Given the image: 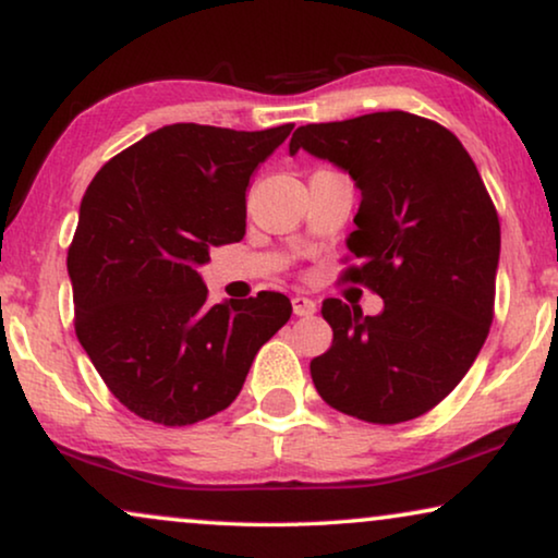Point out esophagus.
I'll return each instance as SVG.
<instances>
[{
    "instance_id": "34e87169",
    "label": "esophagus",
    "mask_w": 558,
    "mask_h": 558,
    "mask_svg": "<svg viewBox=\"0 0 558 558\" xmlns=\"http://www.w3.org/2000/svg\"><path fill=\"white\" fill-rule=\"evenodd\" d=\"M293 314L295 316L316 314V301L308 299V295H293Z\"/></svg>"
}]
</instances>
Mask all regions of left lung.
<instances>
[{
	"label": "left lung",
	"instance_id": "8db88e82",
	"mask_svg": "<svg viewBox=\"0 0 558 558\" xmlns=\"http://www.w3.org/2000/svg\"><path fill=\"white\" fill-rule=\"evenodd\" d=\"M362 193L347 278L383 299L377 316L326 299L329 352L311 360L326 403L369 423H403L439 405L477 360L493 324L500 221L480 170L447 128L375 111L293 132Z\"/></svg>",
	"mask_w": 558,
	"mask_h": 558
}]
</instances>
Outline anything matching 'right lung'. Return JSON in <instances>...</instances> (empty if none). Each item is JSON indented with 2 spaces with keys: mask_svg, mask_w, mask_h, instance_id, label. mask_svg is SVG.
Returning <instances> with one entry per match:
<instances>
[{
  "mask_svg": "<svg viewBox=\"0 0 558 558\" xmlns=\"http://www.w3.org/2000/svg\"><path fill=\"white\" fill-rule=\"evenodd\" d=\"M293 124H168L88 183L69 250L76 337L119 403L189 426L240 396L259 347L291 318L283 293L206 301L198 267L240 242L247 185Z\"/></svg>",
  "mask_w": 558,
  "mask_h": 558,
  "instance_id": "obj_1",
  "label": "right lung"
}]
</instances>
